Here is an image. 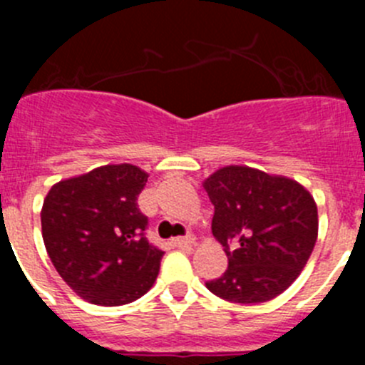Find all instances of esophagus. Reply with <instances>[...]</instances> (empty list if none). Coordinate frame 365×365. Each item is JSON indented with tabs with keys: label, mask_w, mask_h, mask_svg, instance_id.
Instances as JSON below:
<instances>
[{
	"label": "esophagus",
	"mask_w": 365,
	"mask_h": 365,
	"mask_svg": "<svg viewBox=\"0 0 365 365\" xmlns=\"http://www.w3.org/2000/svg\"><path fill=\"white\" fill-rule=\"evenodd\" d=\"M193 241H195L193 235H185V237H175V240H172V245L173 247H190Z\"/></svg>",
	"instance_id": "esophagus-1"
}]
</instances>
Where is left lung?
<instances>
[{"mask_svg":"<svg viewBox=\"0 0 365 365\" xmlns=\"http://www.w3.org/2000/svg\"><path fill=\"white\" fill-rule=\"evenodd\" d=\"M214 205L212 234L225 247L228 269L206 282L234 303H263L299 276L318 237L311 193L287 177L248 166L221 168L205 180Z\"/></svg>","mask_w":365,"mask_h":365,"instance_id":"8db88e82","label":"left lung"}]
</instances>
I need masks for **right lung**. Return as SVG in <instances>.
<instances>
[{
    "label": "right lung",
    "mask_w": 365,
    "mask_h": 365,
    "mask_svg": "<svg viewBox=\"0 0 365 365\" xmlns=\"http://www.w3.org/2000/svg\"><path fill=\"white\" fill-rule=\"evenodd\" d=\"M148 173L109 164L60 180L41 208V234L54 269L80 298L115 307L146 294L164 252L146 237L137 199Z\"/></svg>",
    "instance_id": "1"
}]
</instances>
